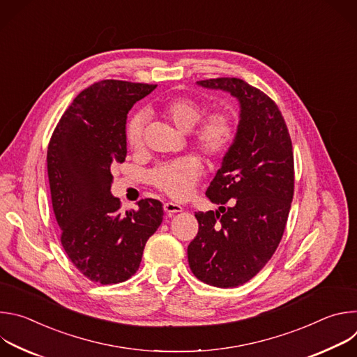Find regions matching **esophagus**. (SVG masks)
Here are the masks:
<instances>
[{
	"instance_id": "obj_1",
	"label": "esophagus",
	"mask_w": 357,
	"mask_h": 357,
	"mask_svg": "<svg viewBox=\"0 0 357 357\" xmlns=\"http://www.w3.org/2000/svg\"><path fill=\"white\" fill-rule=\"evenodd\" d=\"M164 211L168 213V215H174V213H179L183 211V208L181 205H178V203H174V202H167L164 203Z\"/></svg>"
}]
</instances>
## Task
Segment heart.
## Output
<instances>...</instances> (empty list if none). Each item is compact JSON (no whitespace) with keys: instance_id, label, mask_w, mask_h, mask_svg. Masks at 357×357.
Wrapping results in <instances>:
<instances>
[{"instance_id":"obj_1","label":"heart","mask_w":357,"mask_h":357,"mask_svg":"<svg viewBox=\"0 0 357 357\" xmlns=\"http://www.w3.org/2000/svg\"><path fill=\"white\" fill-rule=\"evenodd\" d=\"M203 110L205 109L197 100L185 96L171 97L158 107L160 114L179 131L186 132L195 126L190 132L192 145L208 160H219L230 149L236 138V121L229 112L218 110L199 122ZM144 123L145 119L141 113L132 116L127 123L126 138L134 151L141 149L144 144ZM200 171L199 160L188 155L155 168L151 174V181L171 197L185 199L190 195Z\"/></svg>"}]
</instances>
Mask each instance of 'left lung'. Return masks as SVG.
I'll return each mask as SVG.
<instances>
[{"label":"left lung","instance_id":"8db88e82","mask_svg":"<svg viewBox=\"0 0 357 357\" xmlns=\"http://www.w3.org/2000/svg\"><path fill=\"white\" fill-rule=\"evenodd\" d=\"M229 91L240 103L236 138L206 196L218 211L197 212L188 261L200 281L219 288L243 285L275 252L294 196V152L284 117L274 101L237 77L197 82Z\"/></svg>","mask_w":357,"mask_h":357}]
</instances>
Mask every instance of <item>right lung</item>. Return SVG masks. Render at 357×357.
<instances>
[{"mask_svg":"<svg viewBox=\"0 0 357 357\" xmlns=\"http://www.w3.org/2000/svg\"><path fill=\"white\" fill-rule=\"evenodd\" d=\"M157 84L101 80L76 96L47 145V176L61 241L90 281L119 284L132 277L146 240L162 223V203L141 199L120 212L110 192L112 167L127 157V114Z\"/></svg>","mask_w":357,"mask_h":357,"instance_id":"add662e5","label":"right lung"}]
</instances>
